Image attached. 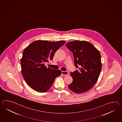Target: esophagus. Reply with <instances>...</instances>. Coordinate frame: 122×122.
Here are the masks:
<instances>
[{"mask_svg": "<svg viewBox=\"0 0 122 122\" xmlns=\"http://www.w3.org/2000/svg\"><path fill=\"white\" fill-rule=\"evenodd\" d=\"M68 72L67 71H62V74L63 75H68Z\"/></svg>", "mask_w": 122, "mask_h": 122, "instance_id": "esophagus-1", "label": "esophagus"}]
</instances>
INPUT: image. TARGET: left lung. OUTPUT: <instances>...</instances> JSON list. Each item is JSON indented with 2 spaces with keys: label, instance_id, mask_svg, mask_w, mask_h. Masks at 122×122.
<instances>
[{
  "label": "left lung",
  "instance_id": "obj_1",
  "mask_svg": "<svg viewBox=\"0 0 122 122\" xmlns=\"http://www.w3.org/2000/svg\"><path fill=\"white\" fill-rule=\"evenodd\" d=\"M66 46L72 51L75 66L78 68V71L71 72L73 81L68 87L76 94L86 92L95 84L100 74L102 66L100 53L87 41H72Z\"/></svg>",
  "mask_w": 122,
  "mask_h": 122
}]
</instances>
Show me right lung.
<instances>
[{"instance_id":"add662e5","label":"right lung","mask_w":122,"mask_h":122,"mask_svg":"<svg viewBox=\"0 0 122 122\" xmlns=\"http://www.w3.org/2000/svg\"><path fill=\"white\" fill-rule=\"evenodd\" d=\"M65 41L37 40L24 49L20 60L21 73L27 84L38 92L49 90L62 71L47 68L45 63L53 59L56 51Z\"/></svg>"}]
</instances>
